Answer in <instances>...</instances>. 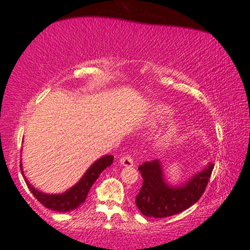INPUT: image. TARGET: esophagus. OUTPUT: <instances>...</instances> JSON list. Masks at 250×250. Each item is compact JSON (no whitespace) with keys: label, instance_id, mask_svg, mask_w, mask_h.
I'll return each instance as SVG.
<instances>
[{"label":"esophagus","instance_id":"esophagus-1","mask_svg":"<svg viewBox=\"0 0 250 250\" xmlns=\"http://www.w3.org/2000/svg\"><path fill=\"white\" fill-rule=\"evenodd\" d=\"M120 163H121V166H123V167H133L134 160L133 157L129 156V155H125V156H122L121 159H120Z\"/></svg>","mask_w":250,"mask_h":250}]
</instances>
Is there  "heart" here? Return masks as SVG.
Listing matches in <instances>:
<instances>
[{
    "label": "heart",
    "instance_id": "b5f03b06",
    "mask_svg": "<svg viewBox=\"0 0 250 250\" xmlns=\"http://www.w3.org/2000/svg\"><path fill=\"white\" fill-rule=\"evenodd\" d=\"M174 110L170 105L166 104V103H156L151 107L150 110H149L148 114V119L149 122L151 125H159V123L165 122L166 120H168L169 117L173 116ZM181 129V122L175 120V121L170 122L168 125V127L166 128V130L163 131V134L161 135V141L162 142H169L173 137H175L177 135V133L180 131Z\"/></svg>",
    "mask_w": 250,
    "mask_h": 250
}]
</instances>
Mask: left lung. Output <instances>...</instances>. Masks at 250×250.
<instances>
[{"label": "left lung", "mask_w": 250, "mask_h": 250, "mask_svg": "<svg viewBox=\"0 0 250 250\" xmlns=\"http://www.w3.org/2000/svg\"><path fill=\"white\" fill-rule=\"evenodd\" d=\"M213 169V163H208L185 183L171 186L165 179L163 166L159 160L145 162L139 167L143 183L135 203L147 217L163 219L179 214L200 200Z\"/></svg>", "instance_id": "left-lung-1"}]
</instances>
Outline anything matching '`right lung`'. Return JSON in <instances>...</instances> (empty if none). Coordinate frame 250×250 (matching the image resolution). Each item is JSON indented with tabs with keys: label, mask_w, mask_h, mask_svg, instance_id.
<instances>
[{
	"label": "right lung",
	"mask_w": 250,
	"mask_h": 250,
	"mask_svg": "<svg viewBox=\"0 0 250 250\" xmlns=\"http://www.w3.org/2000/svg\"><path fill=\"white\" fill-rule=\"evenodd\" d=\"M113 161H114L113 155H105V156H102L101 159L96 160V161L87 169V171H85L84 175L80 179L79 182L62 194L42 193V191L37 190L36 188H34L33 185H30L29 181L25 179L24 174H23V177L31 193H33V195L36 197L37 201H40L45 208L59 211V213H65V211H70V210H74V209L79 208L80 206L84 202L85 199H87L88 193L89 190H90L91 186H93L94 182L99 179L100 174H101L105 168L109 167V166L113 163ZM21 171L23 173L22 165H21Z\"/></svg>",
	"instance_id": "1"
}]
</instances>
